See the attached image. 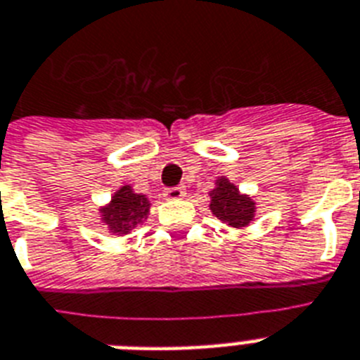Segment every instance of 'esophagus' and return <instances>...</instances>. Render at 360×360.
Instances as JSON below:
<instances>
[{
	"instance_id": "esophagus-1",
	"label": "esophagus",
	"mask_w": 360,
	"mask_h": 360,
	"mask_svg": "<svg viewBox=\"0 0 360 360\" xmlns=\"http://www.w3.org/2000/svg\"><path fill=\"white\" fill-rule=\"evenodd\" d=\"M165 198L166 199H183V198H185V188H183V186L166 188L165 190Z\"/></svg>"
}]
</instances>
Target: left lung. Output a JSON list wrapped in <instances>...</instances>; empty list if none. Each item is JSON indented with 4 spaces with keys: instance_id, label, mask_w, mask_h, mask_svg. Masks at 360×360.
Instances as JSON below:
<instances>
[{
    "instance_id": "1",
    "label": "left lung",
    "mask_w": 360,
    "mask_h": 360,
    "mask_svg": "<svg viewBox=\"0 0 360 360\" xmlns=\"http://www.w3.org/2000/svg\"><path fill=\"white\" fill-rule=\"evenodd\" d=\"M210 210L219 221L241 229L255 219L256 203L226 177H217L216 188L210 192Z\"/></svg>"
}]
</instances>
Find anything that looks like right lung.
Wrapping results in <instances>:
<instances>
[{"mask_svg": "<svg viewBox=\"0 0 360 360\" xmlns=\"http://www.w3.org/2000/svg\"><path fill=\"white\" fill-rule=\"evenodd\" d=\"M150 212L146 195L135 194L129 185L120 186L111 201L101 208V219L113 234H129L139 223H143Z\"/></svg>", "mask_w": 360, "mask_h": 360, "instance_id": "right-lung-1", "label": "right lung"}]
</instances>
